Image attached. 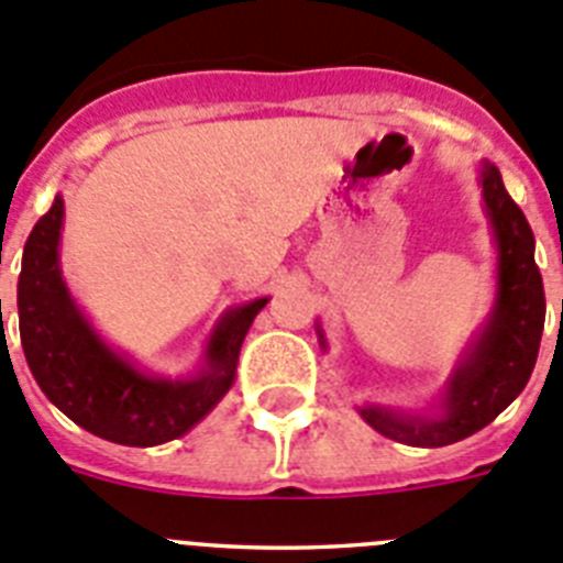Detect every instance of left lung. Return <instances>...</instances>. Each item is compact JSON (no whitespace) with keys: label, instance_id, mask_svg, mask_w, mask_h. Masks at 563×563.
<instances>
[{"label":"left lung","instance_id":"left-lung-1","mask_svg":"<svg viewBox=\"0 0 563 563\" xmlns=\"http://www.w3.org/2000/svg\"><path fill=\"white\" fill-rule=\"evenodd\" d=\"M479 186L496 245V298L485 327L460 355L431 415L375 402L357 406V415L377 434L417 449H442L485 429L521 395L539 357L547 305L533 231L494 163H479ZM316 332L327 350L321 324Z\"/></svg>","mask_w":563,"mask_h":563}]
</instances>
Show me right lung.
<instances>
[{
  "label": "right lung",
  "mask_w": 563,
  "mask_h": 563,
  "mask_svg": "<svg viewBox=\"0 0 563 563\" xmlns=\"http://www.w3.org/2000/svg\"><path fill=\"white\" fill-rule=\"evenodd\" d=\"M62 225L64 200L56 194L24 242L16 305L30 372L47 400L89 434L134 449L177 440L228 395L242 341L271 298L222 312L194 375H152L114 352L69 296L58 258Z\"/></svg>",
  "instance_id": "add662e5"
}]
</instances>
